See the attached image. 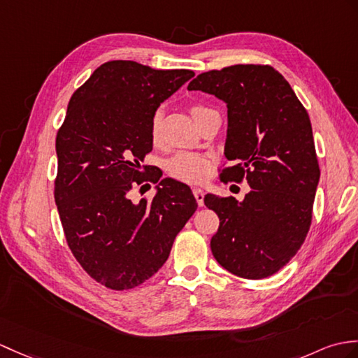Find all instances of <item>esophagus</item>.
<instances>
[{"label": "esophagus", "mask_w": 358, "mask_h": 358, "mask_svg": "<svg viewBox=\"0 0 358 358\" xmlns=\"http://www.w3.org/2000/svg\"><path fill=\"white\" fill-rule=\"evenodd\" d=\"M194 195H195V199L199 207L204 206V190L199 189V187H195L194 189Z\"/></svg>", "instance_id": "34e87169"}]
</instances>
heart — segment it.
<instances>
[{
	"label": "heart",
	"mask_w": 358,
	"mask_h": 358,
	"mask_svg": "<svg viewBox=\"0 0 358 358\" xmlns=\"http://www.w3.org/2000/svg\"><path fill=\"white\" fill-rule=\"evenodd\" d=\"M203 110H206V108L195 105L192 106L190 113H192V115H195ZM162 122H163L162 111H155L151 120V137L154 141L160 138ZM168 172L173 178L195 185V182H201L209 177L210 162L206 155L198 154V152H178L168 162Z\"/></svg>",
	"instance_id": "heart-1"
}]
</instances>
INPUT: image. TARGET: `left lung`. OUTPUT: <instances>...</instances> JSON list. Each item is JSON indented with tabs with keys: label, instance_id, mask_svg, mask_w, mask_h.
Instances as JSON below:
<instances>
[{
	"label": "left lung",
	"instance_id": "8db88e82",
	"mask_svg": "<svg viewBox=\"0 0 358 358\" xmlns=\"http://www.w3.org/2000/svg\"><path fill=\"white\" fill-rule=\"evenodd\" d=\"M189 91L227 105L226 181L247 180L243 201L207 194L220 218L210 248L221 267L245 279L279 271L308 234L320 169L308 113L270 65H231L201 73Z\"/></svg>",
	"mask_w": 358,
	"mask_h": 358
}]
</instances>
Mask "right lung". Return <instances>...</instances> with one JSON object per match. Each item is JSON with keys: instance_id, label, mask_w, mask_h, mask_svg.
I'll return each mask as SVG.
<instances>
[{"instance_id": "obj_1", "label": "right lung", "mask_w": 358, "mask_h": 358, "mask_svg": "<svg viewBox=\"0 0 358 358\" xmlns=\"http://www.w3.org/2000/svg\"><path fill=\"white\" fill-rule=\"evenodd\" d=\"M194 76L110 61L70 99L56 137L55 201L74 257L111 289L134 288L159 271L198 207L185 182L141 173L154 113ZM146 179L159 182L155 198L132 203L129 190Z\"/></svg>"}]
</instances>
